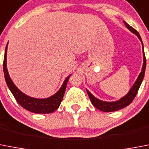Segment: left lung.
I'll list each match as a JSON object with an SVG mask.
<instances>
[{
	"instance_id": "left-lung-1",
	"label": "left lung",
	"mask_w": 149,
	"mask_h": 149,
	"mask_svg": "<svg viewBox=\"0 0 149 149\" xmlns=\"http://www.w3.org/2000/svg\"><path fill=\"white\" fill-rule=\"evenodd\" d=\"M125 26L131 32H132L133 34L136 35L139 38V39L140 40L141 43L142 45V52H143V64H142V70H141L140 73L138 76L137 79H136V82H134V84L132 85L128 93L120 98L119 100L114 101V102H104V101H102V100L98 99V98H95V96L92 95L91 92L88 91V89H86V92L88 94V97H89L91 102L94 105V107H95L97 109L100 110V111H104V112H112V111H117L119 110L124 108L127 106H128L131 102H132V100L134 99L136 97V94L138 92V90L140 87L142 82L143 80L145 75V71H146V56H145L144 53V46H143V43H142V38H141L139 34V32L136 31V29L132 28V26H130L129 24H127V22L123 21Z\"/></svg>"
}]
</instances>
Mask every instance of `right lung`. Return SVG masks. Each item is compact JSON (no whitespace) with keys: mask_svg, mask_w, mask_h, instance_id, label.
<instances>
[{"mask_svg":"<svg viewBox=\"0 0 149 149\" xmlns=\"http://www.w3.org/2000/svg\"><path fill=\"white\" fill-rule=\"evenodd\" d=\"M8 45V43H7ZM7 45L5 49L4 59H3V72H4L5 80L7 82L9 89L16 98L18 102L23 108L27 111L36 113H50L59 107L62 99L64 95L65 90L67 87V82L71 75H69L67 78L65 79L64 82L62 84L60 89L54 94L53 95L50 96L46 98H36L33 97H30L24 94L20 90L15 86L11 78L10 77L8 70L7 68Z\"/></svg>","mask_w":149,"mask_h":149,"instance_id":"obj_1","label":"right lung"}]
</instances>
